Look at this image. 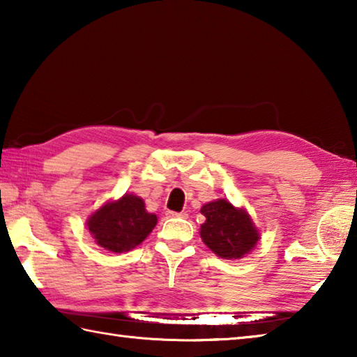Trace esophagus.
<instances>
[{"label": "esophagus", "instance_id": "esophagus-1", "mask_svg": "<svg viewBox=\"0 0 357 357\" xmlns=\"http://www.w3.org/2000/svg\"><path fill=\"white\" fill-rule=\"evenodd\" d=\"M169 215L170 218H183V219H187L188 218V213L187 211H169Z\"/></svg>", "mask_w": 357, "mask_h": 357}]
</instances>
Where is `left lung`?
<instances>
[{
  "label": "left lung",
  "instance_id": "left-lung-1",
  "mask_svg": "<svg viewBox=\"0 0 357 357\" xmlns=\"http://www.w3.org/2000/svg\"><path fill=\"white\" fill-rule=\"evenodd\" d=\"M201 213L206 216V222L199 229L201 239L222 259H242L261 239L248 211L244 207H234L229 199L204 204Z\"/></svg>",
  "mask_w": 357,
  "mask_h": 357
}]
</instances>
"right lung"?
I'll use <instances>...</instances> for the list:
<instances>
[{
    "label": "right lung",
    "mask_w": 357,
    "mask_h": 357,
    "mask_svg": "<svg viewBox=\"0 0 357 357\" xmlns=\"http://www.w3.org/2000/svg\"><path fill=\"white\" fill-rule=\"evenodd\" d=\"M158 216L149 213L146 202L133 193L110 199L87 218L86 225L100 247L124 253L138 247L155 229Z\"/></svg>",
    "instance_id": "add662e5"
}]
</instances>
